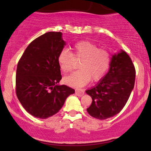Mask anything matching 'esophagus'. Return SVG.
I'll use <instances>...</instances> for the list:
<instances>
[{
	"mask_svg": "<svg viewBox=\"0 0 151 151\" xmlns=\"http://www.w3.org/2000/svg\"><path fill=\"white\" fill-rule=\"evenodd\" d=\"M75 93H76V94H77V96H83V95H84V91H83L82 90H80V89L76 90Z\"/></svg>",
	"mask_w": 151,
	"mask_h": 151,
	"instance_id": "obj_1",
	"label": "esophagus"
}]
</instances>
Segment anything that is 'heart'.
<instances>
[{
  "instance_id": "b5f03b06",
  "label": "heart",
  "mask_w": 151,
  "mask_h": 151,
  "mask_svg": "<svg viewBox=\"0 0 151 151\" xmlns=\"http://www.w3.org/2000/svg\"><path fill=\"white\" fill-rule=\"evenodd\" d=\"M73 52L62 50L58 55V61L61 70L70 72L74 67V58L81 60L79 68L65 78V82L73 87L79 88L86 85L91 79L97 81L105 76L111 64L110 52L105 48H99L98 45L87 40L80 41L72 47Z\"/></svg>"
}]
</instances>
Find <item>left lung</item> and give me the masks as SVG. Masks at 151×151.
Segmentation results:
<instances>
[{
    "instance_id": "left-lung-1",
    "label": "left lung",
    "mask_w": 151,
    "mask_h": 151,
    "mask_svg": "<svg viewBox=\"0 0 151 151\" xmlns=\"http://www.w3.org/2000/svg\"><path fill=\"white\" fill-rule=\"evenodd\" d=\"M135 78L136 69L126 52L114 55L108 73L97 85L86 91L92 99L86 109L89 115L104 120L119 114L129 100Z\"/></svg>"
}]
</instances>
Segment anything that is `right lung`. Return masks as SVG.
<instances>
[{
  "label": "right lung",
  "mask_w": 151,
  "mask_h": 151,
  "mask_svg": "<svg viewBox=\"0 0 151 151\" xmlns=\"http://www.w3.org/2000/svg\"><path fill=\"white\" fill-rule=\"evenodd\" d=\"M65 45L62 32H47L32 41L19 60L15 92L23 108L35 117L56 114L74 93L72 88L58 84L62 79L58 58Z\"/></svg>",
  "instance_id": "right-lung-1"
}]
</instances>
